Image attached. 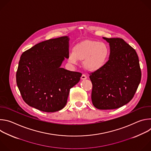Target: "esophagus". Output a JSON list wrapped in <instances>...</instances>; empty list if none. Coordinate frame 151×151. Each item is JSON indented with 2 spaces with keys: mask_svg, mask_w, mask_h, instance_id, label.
Masks as SVG:
<instances>
[{
  "mask_svg": "<svg viewBox=\"0 0 151 151\" xmlns=\"http://www.w3.org/2000/svg\"><path fill=\"white\" fill-rule=\"evenodd\" d=\"M81 79H86L87 78V76H86L85 74H82V75L81 76Z\"/></svg>",
  "mask_w": 151,
  "mask_h": 151,
  "instance_id": "esophagus-1",
  "label": "esophagus"
}]
</instances>
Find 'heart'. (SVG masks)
I'll return each instance as SVG.
<instances>
[{
	"label": "heart",
	"instance_id": "b5f03b06",
	"mask_svg": "<svg viewBox=\"0 0 151 151\" xmlns=\"http://www.w3.org/2000/svg\"><path fill=\"white\" fill-rule=\"evenodd\" d=\"M109 55V48L104 43L84 40L74 47L72 52L68 55V60L73 64H76L78 60H83V64L86 69L96 72L101 69L106 65Z\"/></svg>",
	"mask_w": 151,
	"mask_h": 151
}]
</instances>
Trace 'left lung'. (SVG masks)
Returning <instances> with one entry per match:
<instances>
[{
	"instance_id": "1",
	"label": "left lung",
	"mask_w": 151,
	"mask_h": 151,
	"mask_svg": "<svg viewBox=\"0 0 151 151\" xmlns=\"http://www.w3.org/2000/svg\"><path fill=\"white\" fill-rule=\"evenodd\" d=\"M110 45V56L100 70L90 73L92 103L97 109H115L134 97L142 73L135 50L124 39L103 37Z\"/></svg>"
}]
</instances>
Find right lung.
Masks as SVG:
<instances>
[{"instance_id":"add662e5","label":"right lung","mask_w":151,"mask_h":151,"mask_svg":"<svg viewBox=\"0 0 151 151\" xmlns=\"http://www.w3.org/2000/svg\"><path fill=\"white\" fill-rule=\"evenodd\" d=\"M69 37L43 41L21 55L16 73L18 88L23 100L40 111L54 112L67 103L70 89L82 73L61 68L69 55Z\"/></svg>"}]
</instances>
